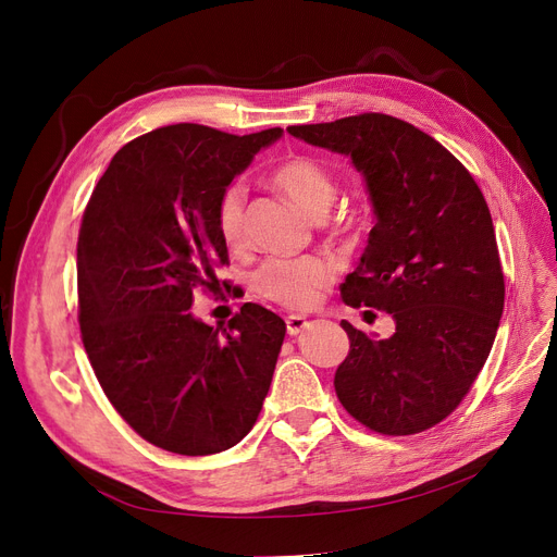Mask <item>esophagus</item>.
Returning <instances> with one entry per match:
<instances>
[{"label": "esophagus", "instance_id": "1", "mask_svg": "<svg viewBox=\"0 0 557 557\" xmlns=\"http://www.w3.org/2000/svg\"><path fill=\"white\" fill-rule=\"evenodd\" d=\"M307 325H309V320L305 315H286V332H288V336H298Z\"/></svg>", "mask_w": 557, "mask_h": 557}]
</instances>
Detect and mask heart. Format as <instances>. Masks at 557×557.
<instances>
[{"label": "heart", "instance_id": "1", "mask_svg": "<svg viewBox=\"0 0 557 557\" xmlns=\"http://www.w3.org/2000/svg\"><path fill=\"white\" fill-rule=\"evenodd\" d=\"M273 181L286 191L302 212L313 219H325L336 200L338 187L332 173L311 158H290L273 171ZM248 187L244 181H232L216 202V227L227 248L244 244V210ZM338 267L327 255L271 257L255 271L252 286L261 298L288 309H309L320 290L336 280Z\"/></svg>", "mask_w": 557, "mask_h": 557}]
</instances>
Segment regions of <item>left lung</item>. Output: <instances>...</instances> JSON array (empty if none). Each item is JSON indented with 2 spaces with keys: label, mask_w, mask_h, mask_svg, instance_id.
Here are the masks:
<instances>
[{
  "label": "left lung",
  "mask_w": 557,
  "mask_h": 557,
  "mask_svg": "<svg viewBox=\"0 0 557 557\" xmlns=\"http://www.w3.org/2000/svg\"><path fill=\"white\" fill-rule=\"evenodd\" d=\"M290 135L352 160L376 216L343 302L395 320L376 341L343 320L349 355L334 388L345 411L384 435L443 422L470 393L504 313V271L487 202L447 149L397 116L363 112Z\"/></svg>",
  "instance_id": "8db88e82"
}]
</instances>
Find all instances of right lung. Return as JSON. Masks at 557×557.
Returning <instances> with one entry per match:
<instances>
[{
    "mask_svg": "<svg viewBox=\"0 0 557 557\" xmlns=\"http://www.w3.org/2000/svg\"><path fill=\"white\" fill-rule=\"evenodd\" d=\"M280 137L282 128L151 131L114 153L85 208L76 246L85 352L116 413L160 449L225 451L269 395L284 320L246 302L214 330L191 302L194 288H219L227 263L221 191Z\"/></svg>",
    "mask_w": 557,
    "mask_h": 557,
    "instance_id": "right-lung-1",
    "label": "right lung"
}]
</instances>
